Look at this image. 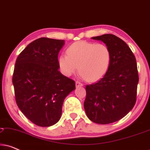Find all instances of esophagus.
<instances>
[{
    "label": "esophagus",
    "mask_w": 150,
    "mask_h": 150,
    "mask_svg": "<svg viewBox=\"0 0 150 150\" xmlns=\"http://www.w3.org/2000/svg\"><path fill=\"white\" fill-rule=\"evenodd\" d=\"M83 84H82L81 83H80V82H79V81L76 82V87H83Z\"/></svg>",
    "instance_id": "34e87169"
}]
</instances>
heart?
<instances>
[{"mask_svg":"<svg viewBox=\"0 0 150 150\" xmlns=\"http://www.w3.org/2000/svg\"><path fill=\"white\" fill-rule=\"evenodd\" d=\"M67 54L59 57V65L63 74L70 76L79 66L81 75L89 82L101 79L107 72L111 61V53L106 45L84 41L69 46Z\"/></svg>","mask_w":150,"mask_h":150,"instance_id":"b5f03b06","label":"heart"}]
</instances>
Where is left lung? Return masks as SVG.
<instances>
[{
	"label": "left lung",
	"instance_id": "left-lung-1",
	"mask_svg": "<svg viewBox=\"0 0 150 150\" xmlns=\"http://www.w3.org/2000/svg\"><path fill=\"white\" fill-rule=\"evenodd\" d=\"M91 39L104 42L110 50L111 61L102 79L87 85L84 108L94 123L108 124L126 115L134 107L139 75L136 59L124 41L105 34Z\"/></svg>",
	"mask_w": 150,
	"mask_h": 150
}]
</instances>
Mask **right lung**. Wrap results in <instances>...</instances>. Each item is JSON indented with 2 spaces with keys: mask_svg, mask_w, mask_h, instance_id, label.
I'll list each match as a JSON object with an SVG mask.
<instances>
[{
  "mask_svg": "<svg viewBox=\"0 0 150 150\" xmlns=\"http://www.w3.org/2000/svg\"><path fill=\"white\" fill-rule=\"evenodd\" d=\"M64 44V40L39 38L16 59L12 79L16 103L37 126L57 124L65 98L76 89L75 82L59 71L58 54Z\"/></svg>",
  "mask_w": 150,
  "mask_h": 150,
  "instance_id": "add662e5",
  "label": "right lung"
}]
</instances>
